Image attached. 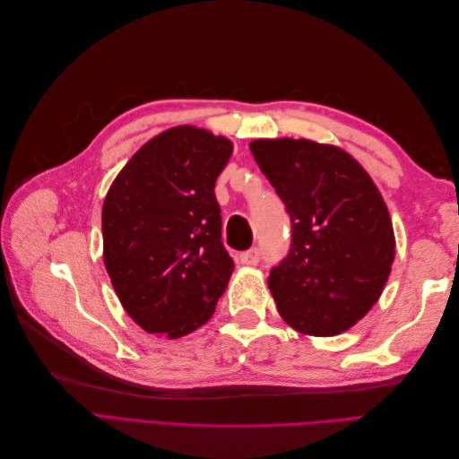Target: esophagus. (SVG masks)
Listing matches in <instances>:
<instances>
[{"label":"esophagus","mask_w":459,"mask_h":459,"mask_svg":"<svg viewBox=\"0 0 459 459\" xmlns=\"http://www.w3.org/2000/svg\"><path fill=\"white\" fill-rule=\"evenodd\" d=\"M239 262L245 264V266H256V264L260 262V251L258 248H251V251L241 253Z\"/></svg>","instance_id":"1"}]
</instances>
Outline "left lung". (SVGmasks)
<instances>
[{"label": "left lung", "instance_id": "1", "mask_svg": "<svg viewBox=\"0 0 459 459\" xmlns=\"http://www.w3.org/2000/svg\"><path fill=\"white\" fill-rule=\"evenodd\" d=\"M251 151L290 218V248L268 277L277 312L304 335H339L379 300L394 262L381 193L335 145L283 137Z\"/></svg>", "mask_w": 459, "mask_h": 459}]
</instances>
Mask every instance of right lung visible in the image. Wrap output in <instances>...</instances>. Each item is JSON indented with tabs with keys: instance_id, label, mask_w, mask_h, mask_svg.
Here are the masks:
<instances>
[{
	"instance_id": "right-lung-1",
	"label": "right lung",
	"mask_w": 459,
	"mask_h": 459,
	"mask_svg": "<svg viewBox=\"0 0 459 459\" xmlns=\"http://www.w3.org/2000/svg\"><path fill=\"white\" fill-rule=\"evenodd\" d=\"M230 140L176 126L149 140L110 186L103 260L124 310L147 333L178 339L214 314L233 272L214 195Z\"/></svg>"
}]
</instances>
